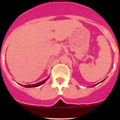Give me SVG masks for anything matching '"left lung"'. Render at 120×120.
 <instances>
[{"label": "left lung", "mask_w": 120, "mask_h": 120, "mask_svg": "<svg viewBox=\"0 0 120 120\" xmlns=\"http://www.w3.org/2000/svg\"><path fill=\"white\" fill-rule=\"evenodd\" d=\"M103 80V81H101V82H103V81H104V80ZM97 85V84H96V85H94V86H96V85Z\"/></svg>", "instance_id": "obj_1"}]
</instances>
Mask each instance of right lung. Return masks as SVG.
Segmentation results:
<instances>
[{
	"mask_svg": "<svg viewBox=\"0 0 120 120\" xmlns=\"http://www.w3.org/2000/svg\"><path fill=\"white\" fill-rule=\"evenodd\" d=\"M49 77H47V79H45V80H43L42 82H39V83H36V84H34V85H22L23 86H24V87L26 88H32V87H38V86H39L41 85H43V83H44L46 82V80H47V79H49Z\"/></svg>",
	"mask_w": 120,
	"mask_h": 120,
	"instance_id": "add662e5",
	"label": "right lung"
}]
</instances>
